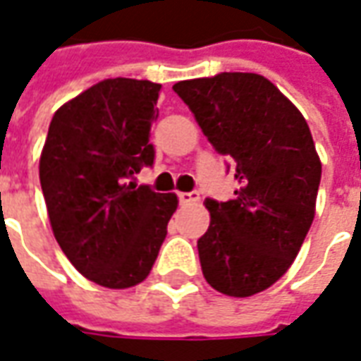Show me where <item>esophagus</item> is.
Listing matches in <instances>:
<instances>
[{
    "instance_id": "obj_1",
    "label": "esophagus",
    "mask_w": 361,
    "mask_h": 361,
    "mask_svg": "<svg viewBox=\"0 0 361 361\" xmlns=\"http://www.w3.org/2000/svg\"><path fill=\"white\" fill-rule=\"evenodd\" d=\"M200 200L198 192H178V202L180 204H192V202Z\"/></svg>"
}]
</instances>
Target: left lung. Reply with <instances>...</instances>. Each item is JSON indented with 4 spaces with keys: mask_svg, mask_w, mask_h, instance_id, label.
<instances>
[{
    "mask_svg": "<svg viewBox=\"0 0 361 361\" xmlns=\"http://www.w3.org/2000/svg\"><path fill=\"white\" fill-rule=\"evenodd\" d=\"M214 149L235 165L233 200L206 198L198 239L214 290L249 298L280 280L315 217L321 161L303 114L258 73L224 71L173 85Z\"/></svg>",
    "mask_w": 361,
    "mask_h": 361,
    "instance_id": "left-lung-1",
    "label": "left lung"
}]
</instances>
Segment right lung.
Here are the masks:
<instances>
[{
  "label": "right lung",
  "instance_id": "right-lung-1",
  "mask_svg": "<svg viewBox=\"0 0 361 361\" xmlns=\"http://www.w3.org/2000/svg\"><path fill=\"white\" fill-rule=\"evenodd\" d=\"M159 91V83L126 78L89 87L56 111L40 155L56 241L81 274L111 290L147 278L178 204L134 180L155 159Z\"/></svg>",
  "mask_w": 361,
  "mask_h": 361
}]
</instances>
